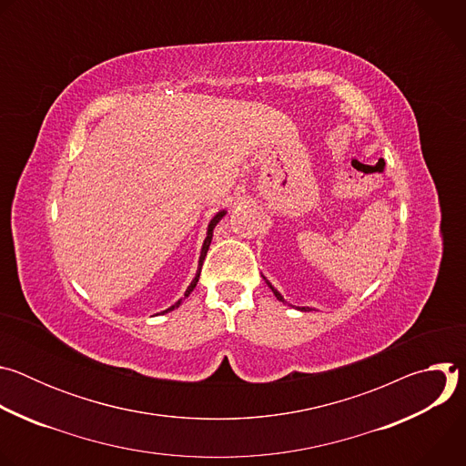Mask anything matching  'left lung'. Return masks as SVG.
Here are the masks:
<instances>
[{
  "instance_id": "1",
  "label": "left lung",
  "mask_w": 466,
  "mask_h": 466,
  "mask_svg": "<svg viewBox=\"0 0 466 466\" xmlns=\"http://www.w3.org/2000/svg\"><path fill=\"white\" fill-rule=\"evenodd\" d=\"M263 280H265V282H268V286H269V288H271V291H273V293H275V297H277V299H279V300H282V302H286V300H284V297H282V295H280V293H279V291H277V289H275V288H273V286H271V282H269V280H268V279H265V277H263ZM297 309H300V311H309V309H311V308H306V306H302V308H297Z\"/></svg>"
}]
</instances>
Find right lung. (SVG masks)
Instances as JSON below:
<instances>
[{
  "instance_id": "add662e5",
  "label": "right lung",
  "mask_w": 466,
  "mask_h": 466,
  "mask_svg": "<svg viewBox=\"0 0 466 466\" xmlns=\"http://www.w3.org/2000/svg\"><path fill=\"white\" fill-rule=\"evenodd\" d=\"M227 212L225 210H221V212H218L216 216H214V219L210 221V225H208V230H207V238H205V243H203V248H201V256H198V269H197V275H195V279L191 280V284L187 286V289H186V293H184V299L186 297H189V293L193 291V288L197 286V282H198V277H201V268H203V261H205V256H207V252H208V248H210V243H212V236H214V228H216V225L223 219V216H225ZM180 302H182V299L178 300V302H175L171 308H167L166 311H162V313H167V311H173L175 308H178L180 306Z\"/></svg>"
}]
</instances>
